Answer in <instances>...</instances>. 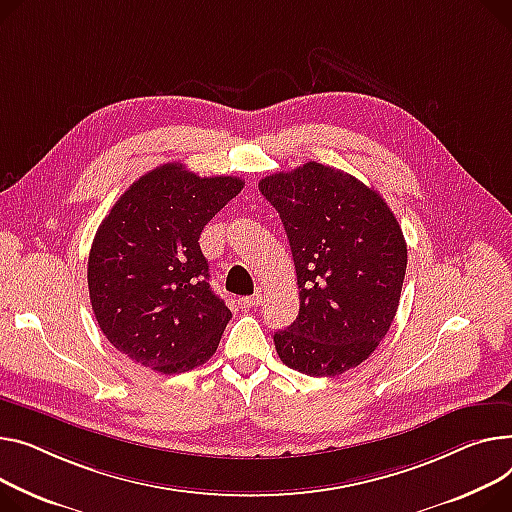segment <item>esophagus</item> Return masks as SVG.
<instances>
[{
	"label": "esophagus",
	"instance_id": "esophagus-1",
	"mask_svg": "<svg viewBox=\"0 0 512 512\" xmlns=\"http://www.w3.org/2000/svg\"><path fill=\"white\" fill-rule=\"evenodd\" d=\"M261 302H263V296H261V294H253V296L238 298V304H241L243 309H255V306H259Z\"/></svg>",
	"mask_w": 512,
	"mask_h": 512
}]
</instances>
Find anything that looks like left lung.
I'll use <instances>...</instances> for the list:
<instances>
[{"label": "left lung", "mask_w": 512, "mask_h": 512, "mask_svg": "<svg viewBox=\"0 0 512 512\" xmlns=\"http://www.w3.org/2000/svg\"><path fill=\"white\" fill-rule=\"evenodd\" d=\"M282 218L298 280V317L274 333L280 360L337 377L387 335L401 296L407 245L385 199L356 177L306 162L259 181Z\"/></svg>", "instance_id": "1"}]
</instances>
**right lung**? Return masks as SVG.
Returning a JSON list of instances; mask_svg holds the SVG:
<instances>
[{
	"label": "right lung",
	"mask_w": 512,
	"mask_h": 512,
	"mask_svg": "<svg viewBox=\"0 0 512 512\" xmlns=\"http://www.w3.org/2000/svg\"><path fill=\"white\" fill-rule=\"evenodd\" d=\"M243 185L168 162L117 199L92 241L88 290L100 331L121 354L162 374L214 356L232 313L210 288L199 234Z\"/></svg>",
	"instance_id": "obj_1"
}]
</instances>
